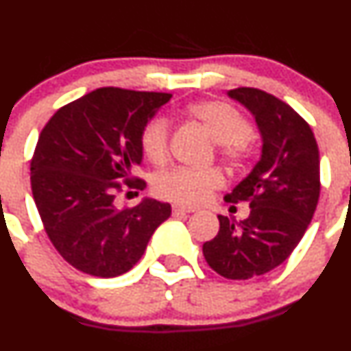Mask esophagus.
<instances>
[{"label":"esophagus","instance_id":"obj_1","mask_svg":"<svg viewBox=\"0 0 351 351\" xmlns=\"http://www.w3.org/2000/svg\"><path fill=\"white\" fill-rule=\"evenodd\" d=\"M190 212H193V208L183 207V205H171L173 215H183V214H190Z\"/></svg>","mask_w":351,"mask_h":351}]
</instances>
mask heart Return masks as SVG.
Segmentation results:
<instances>
[{
    "label": "heart",
    "instance_id": "obj_1",
    "mask_svg": "<svg viewBox=\"0 0 351 351\" xmlns=\"http://www.w3.org/2000/svg\"><path fill=\"white\" fill-rule=\"evenodd\" d=\"M189 117L215 141L219 158L231 168H241L253 151L250 120L232 105L219 100L197 101L190 105ZM171 127L166 119L149 120L141 132V149L156 166H162L169 158ZM224 185V175L219 168L192 169L176 168L158 176L156 195L178 205H198L214 190Z\"/></svg>",
    "mask_w": 351,
    "mask_h": 351
}]
</instances>
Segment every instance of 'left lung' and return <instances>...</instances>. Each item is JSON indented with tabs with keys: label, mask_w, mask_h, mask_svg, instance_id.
<instances>
[{
	"label": "left lung",
	"mask_w": 351,
	"mask_h": 351,
	"mask_svg": "<svg viewBox=\"0 0 351 351\" xmlns=\"http://www.w3.org/2000/svg\"><path fill=\"white\" fill-rule=\"evenodd\" d=\"M229 97L254 115L263 151L253 171L224 197L229 204L247 202V219L234 224L217 215V236L202 251L219 275L247 280L284 263L302 239L319 200V149L309 123L274 95L241 86Z\"/></svg>",
	"instance_id": "obj_1"
}]
</instances>
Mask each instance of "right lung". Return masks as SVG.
<instances>
[{"mask_svg": "<svg viewBox=\"0 0 351 351\" xmlns=\"http://www.w3.org/2000/svg\"><path fill=\"white\" fill-rule=\"evenodd\" d=\"M171 93L105 86L49 119L30 161L32 195L58 253L83 274L117 277L146 251L169 204L144 198L119 208L117 193L144 190L141 132Z\"/></svg>", "mask_w": 351, "mask_h": 351, "instance_id": "right-lung-1", "label": "right lung"}]
</instances>
